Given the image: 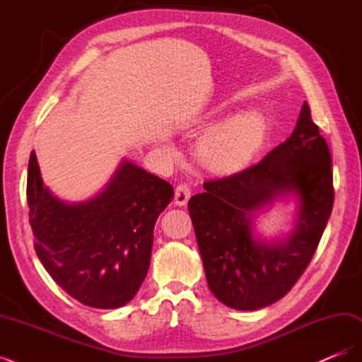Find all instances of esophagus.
Returning a JSON list of instances; mask_svg holds the SVG:
<instances>
[{"label": "esophagus", "mask_w": 362, "mask_h": 362, "mask_svg": "<svg viewBox=\"0 0 362 362\" xmlns=\"http://www.w3.org/2000/svg\"><path fill=\"white\" fill-rule=\"evenodd\" d=\"M190 194H192V189L189 184H185V182L178 184L177 189H175V204L180 206L185 205L190 199Z\"/></svg>", "instance_id": "34e87169"}]
</instances>
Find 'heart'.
<instances>
[{
	"mask_svg": "<svg viewBox=\"0 0 362 362\" xmlns=\"http://www.w3.org/2000/svg\"><path fill=\"white\" fill-rule=\"evenodd\" d=\"M264 128V119L257 112H246L226 120L204 137V161L216 170L242 168L261 144Z\"/></svg>",
	"mask_w": 362,
	"mask_h": 362,
	"instance_id": "heart-1",
	"label": "heart"
}]
</instances>
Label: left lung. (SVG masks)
<instances>
[{
	"label": "left lung",
	"instance_id": "8db88e82",
	"mask_svg": "<svg viewBox=\"0 0 362 362\" xmlns=\"http://www.w3.org/2000/svg\"><path fill=\"white\" fill-rule=\"evenodd\" d=\"M204 189L192 196L189 213L213 294L242 311L284 298L310 266L334 205L331 152L308 104L284 144ZM290 191L301 202L298 228L286 243L261 244L251 235V214Z\"/></svg>",
	"mask_w": 362,
	"mask_h": 362
}]
</instances>
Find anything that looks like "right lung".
<instances>
[{
	"label": "right lung",
	"mask_w": 362,
	"mask_h": 362,
	"mask_svg": "<svg viewBox=\"0 0 362 362\" xmlns=\"http://www.w3.org/2000/svg\"><path fill=\"white\" fill-rule=\"evenodd\" d=\"M172 199L168 181L124 161L96 198L64 204L43 185L36 154L30 156L36 254L64 291L92 308H119L134 298L149 269L157 217Z\"/></svg>",
	"instance_id": "1"
}]
</instances>
